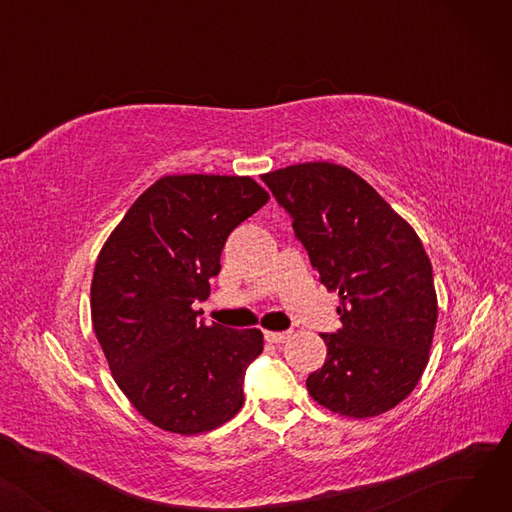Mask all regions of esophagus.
Here are the masks:
<instances>
[{"mask_svg": "<svg viewBox=\"0 0 512 512\" xmlns=\"http://www.w3.org/2000/svg\"><path fill=\"white\" fill-rule=\"evenodd\" d=\"M288 338H290V332H265V340L267 342H274V344L286 342Z\"/></svg>", "mask_w": 512, "mask_h": 512, "instance_id": "34e87169", "label": "esophagus"}]
</instances>
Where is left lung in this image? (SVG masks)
<instances>
[{
	"instance_id": "1",
	"label": "left lung",
	"mask_w": 512,
	"mask_h": 512,
	"mask_svg": "<svg viewBox=\"0 0 512 512\" xmlns=\"http://www.w3.org/2000/svg\"><path fill=\"white\" fill-rule=\"evenodd\" d=\"M313 270L330 292L342 328L321 334L328 357L307 378L317 405L353 419L405 400L429 361L438 321L432 263L411 224L359 174L307 161L263 174Z\"/></svg>"
}]
</instances>
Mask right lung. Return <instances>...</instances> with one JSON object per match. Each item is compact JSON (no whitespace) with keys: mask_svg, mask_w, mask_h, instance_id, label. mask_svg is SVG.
Instances as JSON below:
<instances>
[{"mask_svg":"<svg viewBox=\"0 0 512 512\" xmlns=\"http://www.w3.org/2000/svg\"><path fill=\"white\" fill-rule=\"evenodd\" d=\"M270 201L251 176L174 174L132 203L99 251L95 336L118 388L149 423L195 436L230 421L263 351L257 328L199 324L228 234Z\"/></svg>","mask_w":512,"mask_h":512,"instance_id":"1","label":"right lung"}]
</instances>
